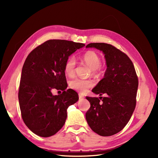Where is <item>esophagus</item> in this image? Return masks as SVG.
Returning a JSON list of instances; mask_svg holds the SVG:
<instances>
[{
    "instance_id": "34e87169",
    "label": "esophagus",
    "mask_w": 158,
    "mask_h": 158,
    "mask_svg": "<svg viewBox=\"0 0 158 158\" xmlns=\"http://www.w3.org/2000/svg\"><path fill=\"white\" fill-rule=\"evenodd\" d=\"M78 95H79V99H82L84 98V95H82V94H79Z\"/></svg>"
}]
</instances>
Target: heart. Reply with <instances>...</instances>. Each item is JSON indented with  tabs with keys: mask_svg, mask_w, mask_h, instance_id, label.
Here are the masks:
<instances>
[{
	"mask_svg": "<svg viewBox=\"0 0 158 158\" xmlns=\"http://www.w3.org/2000/svg\"><path fill=\"white\" fill-rule=\"evenodd\" d=\"M82 60L92 70V73H95L101 66V59L99 56L94 51H89L85 52L83 55ZM76 66V60L74 57H70L66 61L64 65L65 73L68 76H73L74 73ZM94 82L91 80H84L79 78H76L72 80L70 82V86L81 93H84L93 87Z\"/></svg>",
	"mask_w": 158,
	"mask_h": 158,
	"instance_id": "b5f03b06",
	"label": "heart"
}]
</instances>
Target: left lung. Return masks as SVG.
I'll list each match as a JSON object with an SVG mask.
<instances>
[{"instance_id":"left-lung-1","label":"left lung","mask_w":158,"mask_h":158,"mask_svg":"<svg viewBox=\"0 0 158 158\" xmlns=\"http://www.w3.org/2000/svg\"><path fill=\"white\" fill-rule=\"evenodd\" d=\"M85 47L102 51L107 65L104 77L92 90L100 96L104 94L107 96L86 97L90 108L85 118L98 135L112 136L123 130L135 111L138 86L135 66L125 53L110 44L92 43Z\"/></svg>"}]
</instances>
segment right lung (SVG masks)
<instances>
[{
    "mask_svg": "<svg viewBox=\"0 0 158 158\" xmlns=\"http://www.w3.org/2000/svg\"><path fill=\"white\" fill-rule=\"evenodd\" d=\"M84 44L50 40L37 47L23 64L18 92L22 117L37 136L49 137L64 125L68 107L78 100V94L68 85L64 65L69 56ZM53 89L64 92L52 95Z\"/></svg>",
    "mask_w": 158,
    "mask_h": 158,
    "instance_id": "add662e5",
    "label": "right lung"
}]
</instances>
